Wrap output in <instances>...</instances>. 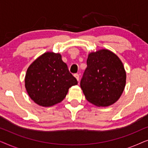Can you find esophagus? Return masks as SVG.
<instances>
[{"instance_id":"34e87169","label":"esophagus","mask_w":148,"mask_h":148,"mask_svg":"<svg viewBox=\"0 0 148 148\" xmlns=\"http://www.w3.org/2000/svg\"><path fill=\"white\" fill-rule=\"evenodd\" d=\"M74 76H75V77L77 79V81L79 80V75L78 73L74 74Z\"/></svg>"}]
</instances>
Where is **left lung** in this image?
<instances>
[{
	"instance_id": "8db88e82",
	"label": "left lung",
	"mask_w": 148,
	"mask_h": 148,
	"mask_svg": "<svg viewBox=\"0 0 148 148\" xmlns=\"http://www.w3.org/2000/svg\"><path fill=\"white\" fill-rule=\"evenodd\" d=\"M126 84V73L119 58L108 50L89 54L80 86L87 100L108 106L120 98Z\"/></svg>"
}]
</instances>
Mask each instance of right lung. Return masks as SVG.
<instances>
[{"mask_svg": "<svg viewBox=\"0 0 148 148\" xmlns=\"http://www.w3.org/2000/svg\"><path fill=\"white\" fill-rule=\"evenodd\" d=\"M77 84L60 54L46 52L27 69L25 86L30 98L42 106H51L65 98L69 89Z\"/></svg>", "mask_w": 148, "mask_h": 148, "instance_id": "add662e5", "label": "right lung"}]
</instances>
